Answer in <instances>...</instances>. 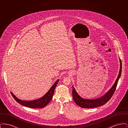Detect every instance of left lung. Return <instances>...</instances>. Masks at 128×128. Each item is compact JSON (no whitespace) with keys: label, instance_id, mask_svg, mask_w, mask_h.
I'll list each match as a JSON object with an SVG mask.
<instances>
[{"label":"left lung","instance_id":"obj_1","mask_svg":"<svg viewBox=\"0 0 128 128\" xmlns=\"http://www.w3.org/2000/svg\"><path fill=\"white\" fill-rule=\"evenodd\" d=\"M120 60V68L118 77L116 80L114 84L104 96L96 99H85L80 96L77 92L75 91L74 87L72 86V97L75 103L80 107L83 108H94L103 106L106 103L111 99V98H112V96L115 91L118 80L120 79L122 74V63L121 60Z\"/></svg>","mask_w":128,"mask_h":128}]
</instances>
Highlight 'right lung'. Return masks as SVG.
<instances>
[{
  "mask_svg": "<svg viewBox=\"0 0 128 128\" xmlns=\"http://www.w3.org/2000/svg\"><path fill=\"white\" fill-rule=\"evenodd\" d=\"M58 80H58L56 82L55 84L51 87L50 90L44 96L37 100H34L33 101H23L20 100L16 98L14 95H13L12 92L11 94L12 97L14 98L15 101L24 106L34 108H42L45 107L52 99L56 87L58 83Z\"/></svg>",
  "mask_w": 128,
  "mask_h": 128,
  "instance_id": "right-lung-1",
  "label": "right lung"
}]
</instances>
